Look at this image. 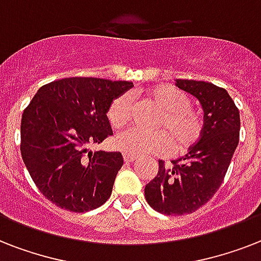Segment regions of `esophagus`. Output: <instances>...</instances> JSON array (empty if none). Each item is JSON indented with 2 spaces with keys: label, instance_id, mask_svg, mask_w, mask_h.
I'll return each mask as SVG.
<instances>
[{
  "label": "esophagus",
  "instance_id": "1",
  "mask_svg": "<svg viewBox=\"0 0 261 261\" xmlns=\"http://www.w3.org/2000/svg\"><path fill=\"white\" fill-rule=\"evenodd\" d=\"M123 160H124V163H133V161H135V155L123 154Z\"/></svg>",
  "mask_w": 261,
  "mask_h": 261
}]
</instances>
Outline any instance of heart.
Listing matches in <instances>:
<instances>
[{
    "mask_svg": "<svg viewBox=\"0 0 261 261\" xmlns=\"http://www.w3.org/2000/svg\"><path fill=\"white\" fill-rule=\"evenodd\" d=\"M147 97L161 108L155 122L160 131L143 133L137 128H127L119 133L114 145L124 154H165L173 143L178 153L187 151L198 142L203 131L202 118L191 108V100L182 90L172 85H159L147 92ZM134 115V100L130 93L119 94L111 101L107 118L114 127L124 126Z\"/></svg>",
    "mask_w": 261,
    "mask_h": 261,
    "instance_id": "obj_1",
    "label": "heart"
}]
</instances>
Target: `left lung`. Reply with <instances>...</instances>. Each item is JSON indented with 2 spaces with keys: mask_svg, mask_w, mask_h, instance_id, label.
<instances>
[{
  "mask_svg": "<svg viewBox=\"0 0 261 261\" xmlns=\"http://www.w3.org/2000/svg\"><path fill=\"white\" fill-rule=\"evenodd\" d=\"M204 111L200 139L184 157L165 167L145 187L151 208L167 215L191 214L210 200L222 184L240 139V111L226 89L211 83L176 80Z\"/></svg>",
  "mask_w": 261,
  "mask_h": 261,
  "instance_id": "8db88e82",
  "label": "left lung"
}]
</instances>
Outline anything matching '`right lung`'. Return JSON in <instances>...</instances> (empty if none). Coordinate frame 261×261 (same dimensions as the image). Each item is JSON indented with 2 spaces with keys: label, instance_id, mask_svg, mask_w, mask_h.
Listing matches in <instances>:
<instances>
[{
  "label": "right lung",
  "instance_id": "right-lung-1",
  "mask_svg": "<svg viewBox=\"0 0 261 261\" xmlns=\"http://www.w3.org/2000/svg\"><path fill=\"white\" fill-rule=\"evenodd\" d=\"M133 87L128 81L69 77L43 85L21 118L22 161L39 191L73 213L108 200L123 157L88 147L112 135L111 101Z\"/></svg>",
  "mask_w": 261,
  "mask_h": 261
}]
</instances>
